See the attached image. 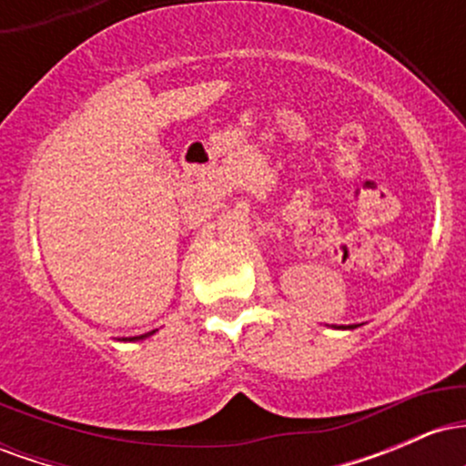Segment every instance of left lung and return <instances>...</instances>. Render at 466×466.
Returning a JSON list of instances; mask_svg holds the SVG:
<instances>
[{"instance_id": "obj_1", "label": "left lung", "mask_w": 466, "mask_h": 466, "mask_svg": "<svg viewBox=\"0 0 466 466\" xmlns=\"http://www.w3.org/2000/svg\"><path fill=\"white\" fill-rule=\"evenodd\" d=\"M341 329H344V326H341ZM349 329H352V326H349Z\"/></svg>"}]
</instances>
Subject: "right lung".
<instances>
[{"label": "right lung", "mask_w": 466, "mask_h": 466, "mask_svg": "<svg viewBox=\"0 0 466 466\" xmlns=\"http://www.w3.org/2000/svg\"><path fill=\"white\" fill-rule=\"evenodd\" d=\"M155 330H151V333H144V335H137V337H133V339H144V337H148V335H153Z\"/></svg>", "instance_id": "right-lung-1"}]
</instances>
